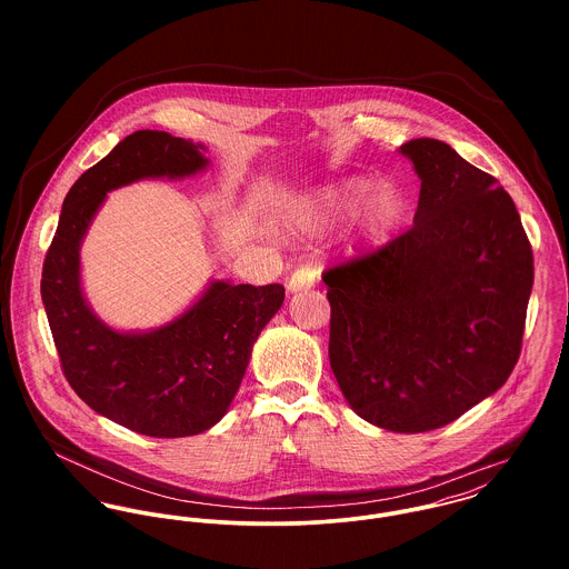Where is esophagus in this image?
I'll use <instances>...</instances> for the list:
<instances>
[{
	"label": "esophagus",
	"mask_w": 569,
	"mask_h": 569,
	"mask_svg": "<svg viewBox=\"0 0 569 569\" xmlns=\"http://www.w3.org/2000/svg\"><path fill=\"white\" fill-rule=\"evenodd\" d=\"M313 284H316V269L309 267V264H305V267H300V269H296V271L291 273V278H289V282H287V289H289L291 293H298V291L311 289Z\"/></svg>",
	"instance_id": "34e87169"
}]
</instances>
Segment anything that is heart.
Wrapping results in <instances>:
<instances>
[{"mask_svg": "<svg viewBox=\"0 0 569 569\" xmlns=\"http://www.w3.org/2000/svg\"><path fill=\"white\" fill-rule=\"evenodd\" d=\"M375 184L377 181L368 177H346L325 183L293 206L291 219L302 230H316L328 221L355 214L366 203L363 232L368 241L386 243L403 226L409 201L397 183H381L377 189Z\"/></svg>", "mask_w": 569, "mask_h": 569, "instance_id": "heart-1", "label": "heart"}]
</instances>
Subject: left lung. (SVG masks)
I'll return each instance as SVG.
<instances>
[{
  "label": "left lung",
  "mask_w": 569,
  "mask_h": 569,
  "mask_svg": "<svg viewBox=\"0 0 569 569\" xmlns=\"http://www.w3.org/2000/svg\"><path fill=\"white\" fill-rule=\"evenodd\" d=\"M401 153L420 179L406 234L326 269L328 357L348 406L397 433L445 427L510 377L532 247L492 174L431 138Z\"/></svg>",
  "instance_id": "left-lung-1"
}]
</instances>
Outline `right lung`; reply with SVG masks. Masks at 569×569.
I'll list each match as a JSON object with an SVG mask.
<instances>
[{
  "instance_id": "1",
  "label": "right lung",
  "mask_w": 569,
  "mask_h": 569,
  "mask_svg": "<svg viewBox=\"0 0 569 569\" xmlns=\"http://www.w3.org/2000/svg\"><path fill=\"white\" fill-rule=\"evenodd\" d=\"M206 151L166 131L127 136L70 188L43 262L41 298L72 390L100 416L153 438L194 436L226 416L284 287L212 280L172 322L116 330L82 296L81 244L107 192L151 177H192L208 168Z\"/></svg>"
}]
</instances>
